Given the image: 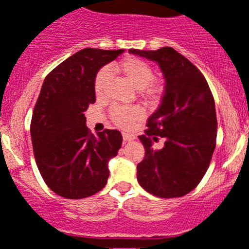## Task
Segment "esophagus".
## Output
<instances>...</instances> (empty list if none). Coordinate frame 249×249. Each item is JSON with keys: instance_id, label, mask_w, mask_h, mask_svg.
<instances>
[{"instance_id": "34e87169", "label": "esophagus", "mask_w": 249, "mask_h": 249, "mask_svg": "<svg viewBox=\"0 0 249 249\" xmlns=\"http://www.w3.org/2000/svg\"><path fill=\"white\" fill-rule=\"evenodd\" d=\"M123 139H124L125 142H129V141L134 140V135H130V134H126V132H123Z\"/></svg>"}]
</instances>
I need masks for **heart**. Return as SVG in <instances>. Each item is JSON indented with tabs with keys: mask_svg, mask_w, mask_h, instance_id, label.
<instances>
[{
	"mask_svg": "<svg viewBox=\"0 0 249 249\" xmlns=\"http://www.w3.org/2000/svg\"><path fill=\"white\" fill-rule=\"evenodd\" d=\"M117 70L132 87L139 90H143L148 98H156L159 94V88L151 85L155 78V73L147 62L139 57L127 56L117 65ZM107 81H108V72L102 70L98 72L94 81V90L98 96L103 92ZM110 117L118 126L130 127L134 123L141 119L142 113L136 107H113L110 110Z\"/></svg>",
	"mask_w": 249,
	"mask_h": 249,
	"instance_id": "obj_1",
	"label": "heart"
}]
</instances>
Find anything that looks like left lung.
Here are the masks:
<instances>
[{"instance_id": "left-lung-1", "label": "left lung", "mask_w": 249, "mask_h": 249, "mask_svg": "<svg viewBox=\"0 0 249 249\" xmlns=\"http://www.w3.org/2000/svg\"><path fill=\"white\" fill-rule=\"evenodd\" d=\"M129 53L156 62L164 77L161 104L139 136L145 147L139 184L160 198H179L200 183L210 164L217 131L213 97L203 73L173 48ZM159 138L164 147L156 150Z\"/></svg>"}]
</instances>
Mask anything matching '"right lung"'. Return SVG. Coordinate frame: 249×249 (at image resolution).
<instances>
[{"label":"right lung","mask_w":249,"mask_h":249,"mask_svg":"<svg viewBox=\"0 0 249 249\" xmlns=\"http://www.w3.org/2000/svg\"><path fill=\"white\" fill-rule=\"evenodd\" d=\"M124 49L86 48L55 67L44 80L34 107L30 135L44 182L66 199H82L104 188L108 162L122 147V134L88 131L85 111L96 102L97 72Z\"/></svg>","instance_id":"right-lung-1"}]
</instances>
